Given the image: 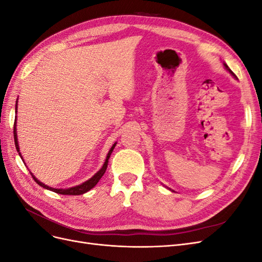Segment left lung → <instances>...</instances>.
<instances>
[{"label":"left lung","mask_w":262,"mask_h":262,"mask_svg":"<svg viewBox=\"0 0 262 262\" xmlns=\"http://www.w3.org/2000/svg\"><path fill=\"white\" fill-rule=\"evenodd\" d=\"M224 67H225V68H226V69H227V71H228V72H229V73H231V74H232V75H233V76H234V77H236V78H237V76H236V75H235V74H234V73H233V72H232V71H231V70H229V69H228V67H227V66H226V64H224Z\"/></svg>","instance_id":"8db88e82"}]
</instances>
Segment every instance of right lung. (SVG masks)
<instances>
[{"label": "right lung", "mask_w": 262, "mask_h": 262, "mask_svg": "<svg viewBox=\"0 0 262 262\" xmlns=\"http://www.w3.org/2000/svg\"><path fill=\"white\" fill-rule=\"evenodd\" d=\"M15 110H16V113H17V102H16V106H15ZM14 142H15V146H16L17 152H19V146H18V142H17V133H16V120H15V123H14ZM116 144H117V143H115V144L113 145V147L110 148L109 153L107 154L105 164L102 165L101 169H100L99 171H97L96 173H95V175H94L91 179H89L87 181L83 182L82 185H78V186H75V187H72V188H69V189H54V188L48 187V186H46L45 184H42V182L39 181V180H38V179L33 175V173H31V172H30V175L33 176L34 180L37 182V184H38L39 186H41V187H42V188H45V189L51 190V191H53V192H55V193H59V194H70V195H78V194H83V193H85V192H87V191H90V190H91L92 188H94L95 186H96V185H97V182L100 180V178H101L102 176H104V173H105V171H106V169H107L108 160H109L110 155H112V153H113V150H114V148H115ZM18 154H19L20 158L23 160V157H21L20 153H18Z\"/></svg>", "instance_id": "obj_1"}]
</instances>
